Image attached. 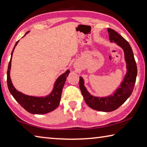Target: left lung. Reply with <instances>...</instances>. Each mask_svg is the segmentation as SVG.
Wrapping results in <instances>:
<instances>
[{"label":"left lung","mask_w":147,"mask_h":147,"mask_svg":"<svg viewBox=\"0 0 147 147\" xmlns=\"http://www.w3.org/2000/svg\"><path fill=\"white\" fill-rule=\"evenodd\" d=\"M109 40L114 41L123 49L127 63V72L123 81L121 83L113 95L107 97H96L91 95L84 86V80L79 78V88L86 103L90 107L99 111L111 112L117 109L131 96L134 90L137 76V65L134 59L133 52L128 41L112 29H107Z\"/></svg>","instance_id":"left-lung-1"}]
</instances>
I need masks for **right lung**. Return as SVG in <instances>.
Returning <instances> with one entry per match:
<instances>
[{
	"label": "right lung",
	"mask_w": 147,
	"mask_h": 147,
	"mask_svg": "<svg viewBox=\"0 0 147 147\" xmlns=\"http://www.w3.org/2000/svg\"><path fill=\"white\" fill-rule=\"evenodd\" d=\"M28 32H27L25 36ZM18 41H16L15 45L14 47L11 52V59L9 61V65H8L7 71V83L9 92L13 95L14 98L20 104V106L24 108L27 111L31 113V114L43 115L51 112L54 109H56L59 106L63 88L64 86L66 77H68L69 73H70V70H66L65 73L58 77V79L55 82L54 89L51 93L48 96H45V97H36V96L24 95L21 92H19L13 86L11 81L9 75L13 52L15 47L18 44Z\"/></svg>",
	"instance_id": "obj_1"
}]
</instances>
